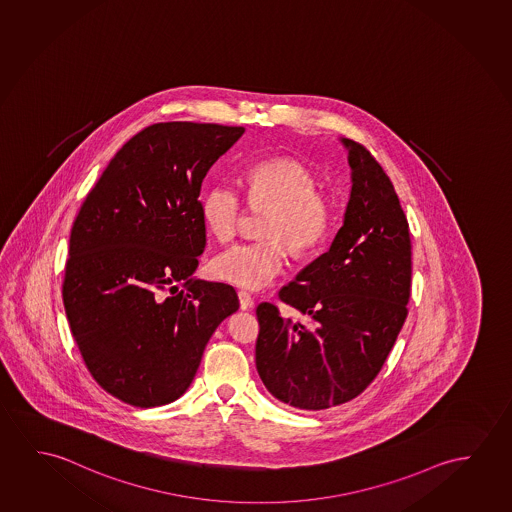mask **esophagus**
Instances as JSON below:
<instances>
[{"label": "esophagus", "mask_w": 512, "mask_h": 512, "mask_svg": "<svg viewBox=\"0 0 512 512\" xmlns=\"http://www.w3.org/2000/svg\"><path fill=\"white\" fill-rule=\"evenodd\" d=\"M237 296H239V307H241V310H250L253 307V298L250 292L239 291Z\"/></svg>", "instance_id": "1"}]
</instances>
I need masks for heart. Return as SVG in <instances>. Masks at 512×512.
I'll list each match as a JSON object with an SVG mask.
<instances>
[{
	"mask_svg": "<svg viewBox=\"0 0 512 512\" xmlns=\"http://www.w3.org/2000/svg\"><path fill=\"white\" fill-rule=\"evenodd\" d=\"M246 202L269 209L262 241L237 243L209 262L214 280L257 291L282 273L285 246L296 257L321 250L333 230V205L307 166L296 159L275 158L250 166L243 175ZM205 227L220 241L236 236L243 216L241 193L228 182L207 189L200 204Z\"/></svg>",
	"mask_w": 512,
	"mask_h": 512,
	"instance_id": "1",
	"label": "heart"
}]
</instances>
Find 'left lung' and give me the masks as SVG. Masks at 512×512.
<instances>
[{
	"label": "left lung",
	"mask_w": 512,
	"mask_h": 512,
	"mask_svg": "<svg viewBox=\"0 0 512 512\" xmlns=\"http://www.w3.org/2000/svg\"><path fill=\"white\" fill-rule=\"evenodd\" d=\"M353 188L330 250L278 292L310 315L307 328L271 303L257 307L255 363L278 401L326 409L351 401L376 379L408 317L411 239L383 166L362 143L344 140Z\"/></svg>",
	"instance_id": "8db88e82"
}]
</instances>
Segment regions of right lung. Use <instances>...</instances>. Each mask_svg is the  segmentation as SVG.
<instances>
[{"mask_svg": "<svg viewBox=\"0 0 512 512\" xmlns=\"http://www.w3.org/2000/svg\"><path fill=\"white\" fill-rule=\"evenodd\" d=\"M244 127L159 122L118 150L72 223L62 296L92 378L136 408L181 397L232 285L191 280L205 248L200 211L209 168Z\"/></svg>", "mask_w": 512, "mask_h": 512, "instance_id": "obj_1", "label": "right lung"}]
</instances>
